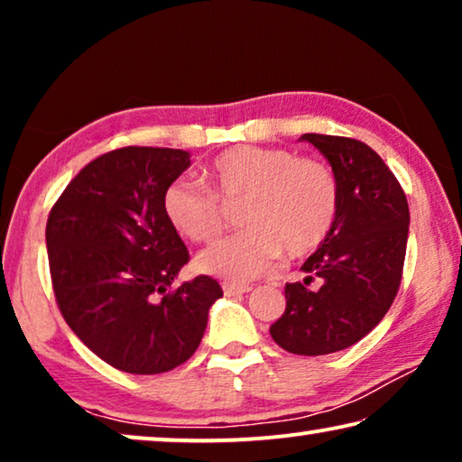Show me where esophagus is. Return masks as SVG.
Here are the masks:
<instances>
[{
  "mask_svg": "<svg viewBox=\"0 0 462 462\" xmlns=\"http://www.w3.org/2000/svg\"><path fill=\"white\" fill-rule=\"evenodd\" d=\"M223 290L226 296H237V294H245L250 292V286H242V283H231V282H225L223 283Z\"/></svg>",
  "mask_w": 462,
  "mask_h": 462,
  "instance_id": "esophagus-1",
  "label": "esophagus"
}]
</instances>
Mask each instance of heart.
Returning <instances> with one entry per match:
<instances>
[{
  "instance_id": "b5f03b06",
  "label": "heart",
  "mask_w": 462,
  "mask_h": 462,
  "mask_svg": "<svg viewBox=\"0 0 462 462\" xmlns=\"http://www.w3.org/2000/svg\"><path fill=\"white\" fill-rule=\"evenodd\" d=\"M210 189L187 179L163 193V212L182 237L210 244L223 233V204L244 198L237 236L198 258L199 271L231 282L267 273L277 256H305L324 242L338 212L337 176L324 162L288 149L233 147L206 170Z\"/></svg>"
}]
</instances>
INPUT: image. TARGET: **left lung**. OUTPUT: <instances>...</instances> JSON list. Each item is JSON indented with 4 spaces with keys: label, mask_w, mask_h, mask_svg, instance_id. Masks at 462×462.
<instances>
[{
    "label": "left lung",
    "mask_w": 462,
    "mask_h": 462,
    "mask_svg": "<svg viewBox=\"0 0 462 462\" xmlns=\"http://www.w3.org/2000/svg\"><path fill=\"white\" fill-rule=\"evenodd\" d=\"M330 162L338 212L307 258L302 282L286 283V311L269 328L282 349L328 356L362 340L393 305L406 258V193L376 151L356 138L302 134ZM319 282L311 289L309 282Z\"/></svg>",
    "instance_id": "obj_1"
}]
</instances>
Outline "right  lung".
Instances as JSON below:
<instances>
[{"mask_svg":"<svg viewBox=\"0 0 462 462\" xmlns=\"http://www.w3.org/2000/svg\"><path fill=\"white\" fill-rule=\"evenodd\" d=\"M189 166L182 149H116L88 163L48 217L62 318L88 349L130 374L185 364L223 296L208 275L168 292L189 252L166 218L163 193Z\"/></svg>","mask_w":462,"mask_h":462,"instance_id":"1","label":"right lung"}]
</instances>
